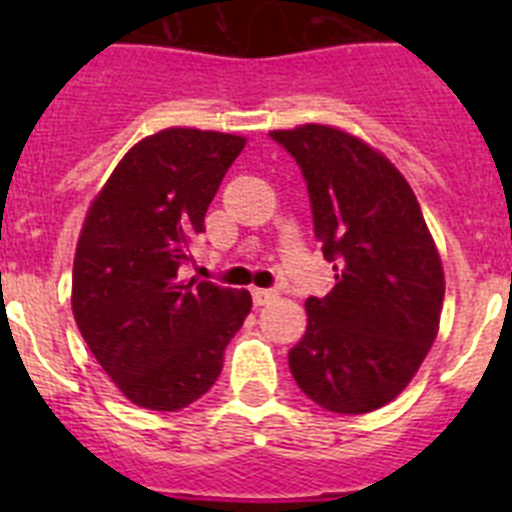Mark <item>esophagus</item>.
Wrapping results in <instances>:
<instances>
[{
	"label": "esophagus",
	"instance_id": "obj_1",
	"mask_svg": "<svg viewBox=\"0 0 512 512\" xmlns=\"http://www.w3.org/2000/svg\"><path fill=\"white\" fill-rule=\"evenodd\" d=\"M251 295H253V305L256 307H261V305H269L271 300H274V297H277V292H274V289H251Z\"/></svg>",
	"mask_w": 512,
	"mask_h": 512
}]
</instances>
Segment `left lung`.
<instances>
[{"mask_svg":"<svg viewBox=\"0 0 512 512\" xmlns=\"http://www.w3.org/2000/svg\"><path fill=\"white\" fill-rule=\"evenodd\" d=\"M271 138L300 164L315 238L336 271L328 295L307 297L289 372L330 413H372L408 387L436 341L441 256L415 192L377 148L318 122Z\"/></svg>","mask_w":512,"mask_h":512,"instance_id":"left-lung-1","label":"left lung"}]
</instances>
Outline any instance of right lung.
Returning a JSON list of instances; mask_svg holds the SVG:
<instances>
[{"mask_svg": "<svg viewBox=\"0 0 512 512\" xmlns=\"http://www.w3.org/2000/svg\"><path fill=\"white\" fill-rule=\"evenodd\" d=\"M243 146L233 133L158 130L122 156L84 217L71 310L94 359L138 408L200 400L251 312L248 289L179 279Z\"/></svg>", "mask_w": 512, "mask_h": 512, "instance_id": "add662e5", "label": "right lung"}]
</instances>
